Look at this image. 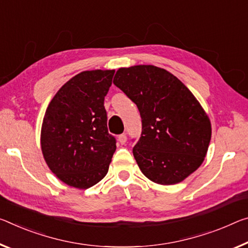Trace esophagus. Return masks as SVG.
Listing matches in <instances>:
<instances>
[{"mask_svg": "<svg viewBox=\"0 0 248 248\" xmlns=\"http://www.w3.org/2000/svg\"><path fill=\"white\" fill-rule=\"evenodd\" d=\"M118 141H119L121 144H124L125 141H127V136H125V133H121V135L118 136Z\"/></svg>", "mask_w": 248, "mask_h": 248, "instance_id": "esophagus-1", "label": "esophagus"}]
</instances>
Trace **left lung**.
<instances>
[{
    "instance_id": "1",
    "label": "left lung",
    "mask_w": 248,
    "mask_h": 248,
    "mask_svg": "<svg viewBox=\"0 0 248 248\" xmlns=\"http://www.w3.org/2000/svg\"><path fill=\"white\" fill-rule=\"evenodd\" d=\"M113 84L139 109L142 131L132 152L142 173L163 186L193 173L205 158L212 131L209 117L186 86L152 65L120 68Z\"/></svg>"
}]
</instances>
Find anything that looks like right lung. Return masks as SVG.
Returning <instances> with one entry per match:
<instances>
[{
  "mask_svg": "<svg viewBox=\"0 0 248 248\" xmlns=\"http://www.w3.org/2000/svg\"><path fill=\"white\" fill-rule=\"evenodd\" d=\"M115 70H87L58 90L46 109L41 132L47 166L70 186L88 188L107 174L116 151L104 100Z\"/></svg>",
  "mask_w": 248,
  "mask_h": 248,
  "instance_id": "1",
  "label": "right lung"
}]
</instances>
